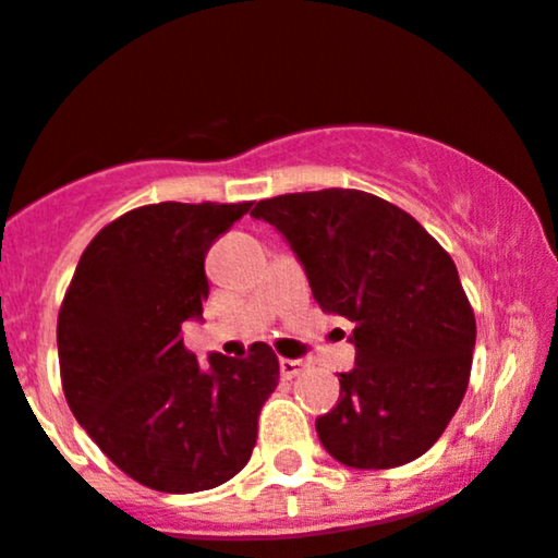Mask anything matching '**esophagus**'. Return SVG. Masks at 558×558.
<instances>
[{"instance_id": "obj_1", "label": "esophagus", "mask_w": 558, "mask_h": 558, "mask_svg": "<svg viewBox=\"0 0 558 558\" xmlns=\"http://www.w3.org/2000/svg\"><path fill=\"white\" fill-rule=\"evenodd\" d=\"M279 368H281V377L284 379H295L300 372L305 368L303 361H295V359H281L279 361Z\"/></svg>"}]
</instances>
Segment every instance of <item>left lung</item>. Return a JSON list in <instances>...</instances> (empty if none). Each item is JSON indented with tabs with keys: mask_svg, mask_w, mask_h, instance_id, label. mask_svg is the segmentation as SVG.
Masks as SVG:
<instances>
[{
	"mask_svg": "<svg viewBox=\"0 0 558 558\" xmlns=\"http://www.w3.org/2000/svg\"><path fill=\"white\" fill-rule=\"evenodd\" d=\"M250 216L290 242L322 311L355 327V366L316 418L322 446L353 469L427 453L464 400L477 340L453 258L414 216L361 190L260 199Z\"/></svg>",
	"mask_w": 558,
	"mask_h": 558,
	"instance_id": "8db88e82",
	"label": "left lung"
}]
</instances>
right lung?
Here are the masks:
<instances>
[{
  "instance_id": "obj_1",
  "label": "right lung",
  "mask_w": 558,
  "mask_h": 558,
  "mask_svg": "<svg viewBox=\"0 0 558 558\" xmlns=\"http://www.w3.org/2000/svg\"><path fill=\"white\" fill-rule=\"evenodd\" d=\"M253 203H158L89 242L58 316L62 392L78 424L131 480L160 493L223 485L250 461L279 385L266 342L199 366L181 327L203 318L205 255Z\"/></svg>"
}]
</instances>
